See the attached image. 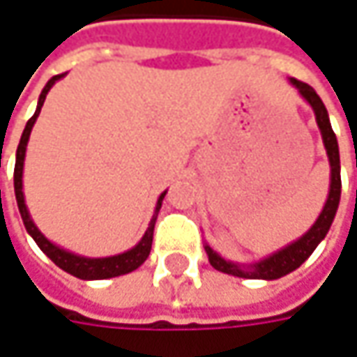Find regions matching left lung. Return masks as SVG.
Returning a JSON list of instances; mask_svg holds the SVG:
<instances>
[{
    "mask_svg": "<svg viewBox=\"0 0 357 357\" xmlns=\"http://www.w3.org/2000/svg\"><path fill=\"white\" fill-rule=\"evenodd\" d=\"M289 84L298 89V93L302 95V99H304V101L312 107V111H314V117H317V123H319V130H321L322 144H324V149H326V157H328V165H331L328 196H326V202H324V206H322L319 219L314 221V225H312L302 238H298L296 242L287 244L285 248L273 252L271 256H266V258H262V260L248 262V264L234 262V260H225L223 256H219L208 244H204L206 256H208V262H211L217 271L227 273V275H234V277L273 281V279L285 277L287 273L296 271L298 266H302V264L308 260V256H310V254L317 250V246L324 240V236L328 234L331 223H333V219H335V213H337V208H339V198H341L339 144H337V136H335V132H333V128H331L326 107H324L321 97L317 95V91H314L310 84L300 82V80H296V78H289Z\"/></svg>",
    "mask_w": 357,
    "mask_h": 357,
    "instance_id": "8db88e82",
    "label": "left lung"
}]
</instances>
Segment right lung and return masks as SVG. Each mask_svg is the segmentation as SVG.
Here are the masks:
<instances>
[{
    "label": "right lung",
    "instance_id": "obj_1",
    "mask_svg": "<svg viewBox=\"0 0 357 357\" xmlns=\"http://www.w3.org/2000/svg\"><path fill=\"white\" fill-rule=\"evenodd\" d=\"M66 74H57L53 76L45 89L40 91V97H38V103H36L35 115L26 121V128L22 132V138H20V144H18V151H16V167H14V192H16V202H18V211H20V217H22V223L29 231V236L36 242V246L43 250L59 268H63L66 273L78 277V279H84V281H97V279H111V277H119V275H126V273H132L136 271L151 254V246H153V231H155V223H157V215H159V208L163 204V198L167 194V190L159 196L157 200V206H155V213H153V219L142 236V240L134 246V248L126 250L121 254H115V256H105V258H89V256H80V254H74L70 250L59 248L57 244H53L51 240H47L40 229L35 225L31 213H29V206H26V200H24V192H22V174H24V157H26V146H29V138H31V132H33V126H35L36 117L40 113V107L45 103V97L47 93L51 91V86L61 80Z\"/></svg>",
    "mask_w": 357,
    "mask_h": 357
}]
</instances>
